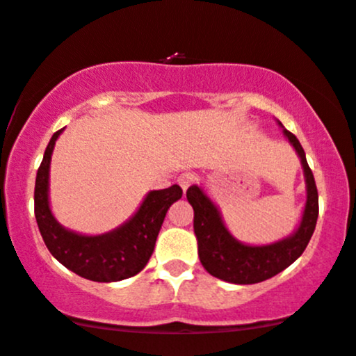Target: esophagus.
<instances>
[{
    "label": "esophagus",
    "instance_id": "1",
    "mask_svg": "<svg viewBox=\"0 0 356 356\" xmlns=\"http://www.w3.org/2000/svg\"><path fill=\"white\" fill-rule=\"evenodd\" d=\"M195 181H197V175H195V174H191V172H184V174H181V175H179V177H177L179 186L182 187L184 192L189 189V187H191L192 184H194Z\"/></svg>",
    "mask_w": 356,
    "mask_h": 356
}]
</instances>
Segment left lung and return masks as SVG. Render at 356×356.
<instances>
[{"mask_svg": "<svg viewBox=\"0 0 356 356\" xmlns=\"http://www.w3.org/2000/svg\"><path fill=\"white\" fill-rule=\"evenodd\" d=\"M282 126V122H278ZM284 127V126H282ZM284 134L300 157L307 184V202L300 225L290 237L268 245H247L227 230L217 205L205 195L202 187L191 186L187 200L194 209V232L200 264L211 275L230 284L250 285L272 278L292 265L305 250L318 219V192L308 167L305 151L292 132Z\"/></svg>", "mask_w": 356, "mask_h": 356, "instance_id": "obj_1", "label": "left lung"}]
</instances>
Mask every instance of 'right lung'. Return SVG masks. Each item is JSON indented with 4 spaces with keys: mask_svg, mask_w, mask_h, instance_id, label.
<instances>
[{
    "mask_svg": "<svg viewBox=\"0 0 356 356\" xmlns=\"http://www.w3.org/2000/svg\"><path fill=\"white\" fill-rule=\"evenodd\" d=\"M61 132L51 137L34 186V216L42 241L58 262L88 280L119 282L134 277L151 259L165 213L181 199L182 189L174 184L169 189L151 191L134 216L108 234L83 235L64 229L49 209V164Z\"/></svg>",
    "mask_w": 356,
    "mask_h": 356,
    "instance_id": "1",
    "label": "right lung"
}]
</instances>
